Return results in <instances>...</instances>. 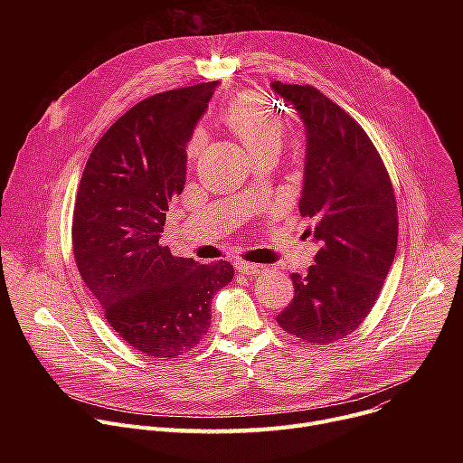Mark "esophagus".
<instances>
[{
    "mask_svg": "<svg viewBox=\"0 0 463 463\" xmlns=\"http://www.w3.org/2000/svg\"><path fill=\"white\" fill-rule=\"evenodd\" d=\"M236 268L238 271L245 273V275H260L263 271H268L266 266H258V263H249V261H236Z\"/></svg>",
    "mask_w": 463,
    "mask_h": 463,
    "instance_id": "1",
    "label": "esophagus"
}]
</instances>
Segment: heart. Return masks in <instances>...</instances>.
<instances>
[{
  "instance_id": "1",
  "label": "heart",
  "mask_w": 463,
  "mask_h": 463,
  "mask_svg": "<svg viewBox=\"0 0 463 463\" xmlns=\"http://www.w3.org/2000/svg\"><path fill=\"white\" fill-rule=\"evenodd\" d=\"M223 117L234 134L243 141L252 156L271 148H280L286 134V117L279 104L258 91H241L227 104ZM207 134L197 128L188 143L186 156L194 161L203 150Z\"/></svg>"
}]
</instances>
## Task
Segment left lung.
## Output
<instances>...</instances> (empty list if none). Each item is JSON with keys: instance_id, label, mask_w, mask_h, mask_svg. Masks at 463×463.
Here are the masks:
<instances>
[{"instance_id": "obj_1", "label": "left lung", "mask_w": 463, "mask_h": 463, "mask_svg": "<svg viewBox=\"0 0 463 463\" xmlns=\"http://www.w3.org/2000/svg\"><path fill=\"white\" fill-rule=\"evenodd\" d=\"M306 129L298 202L320 245L307 275H291L295 297L277 317L288 334L313 345L350 335L364 320L398 245V211L386 168L366 131L311 86L271 82Z\"/></svg>"}]
</instances>
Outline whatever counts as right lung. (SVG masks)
<instances>
[{
  "label": "right lung",
  "instance_id": "1",
  "mask_svg": "<svg viewBox=\"0 0 463 463\" xmlns=\"http://www.w3.org/2000/svg\"><path fill=\"white\" fill-rule=\"evenodd\" d=\"M220 82L145 99L95 145L77 194L79 273L129 346L150 357L194 348L211 326V300L231 261L200 266L159 241L186 177V145Z\"/></svg>",
  "mask_w": 463,
  "mask_h": 463
}]
</instances>
